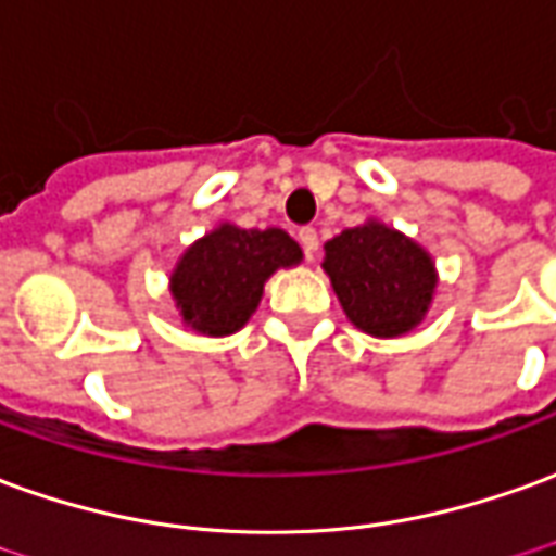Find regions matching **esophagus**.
Returning <instances> with one entry per match:
<instances>
[{
	"mask_svg": "<svg viewBox=\"0 0 556 556\" xmlns=\"http://www.w3.org/2000/svg\"><path fill=\"white\" fill-rule=\"evenodd\" d=\"M298 240H301V247H304L306 258H316V252H318V231H316V228H301V231H298Z\"/></svg>",
	"mask_w": 556,
	"mask_h": 556,
	"instance_id": "esophagus-1",
	"label": "esophagus"
}]
</instances>
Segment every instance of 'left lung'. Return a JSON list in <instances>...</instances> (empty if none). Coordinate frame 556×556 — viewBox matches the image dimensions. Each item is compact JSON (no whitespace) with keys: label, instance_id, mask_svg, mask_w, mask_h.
I'll return each instance as SVG.
<instances>
[{"label":"left lung","instance_id":"1","mask_svg":"<svg viewBox=\"0 0 556 556\" xmlns=\"http://www.w3.org/2000/svg\"><path fill=\"white\" fill-rule=\"evenodd\" d=\"M321 267L349 321L372 337L413 331L437 289L433 258L415 240L376 219L328 240Z\"/></svg>","mask_w":556,"mask_h":556}]
</instances>
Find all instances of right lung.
I'll return each instance as SVG.
<instances>
[{"mask_svg":"<svg viewBox=\"0 0 556 556\" xmlns=\"http://www.w3.org/2000/svg\"><path fill=\"white\" fill-rule=\"evenodd\" d=\"M301 258V247L282 228L258 231L223 223L180 255L170 294L192 331L225 337L250 321L270 274Z\"/></svg>","mask_w":556,"mask_h":556,"instance_id":"1","label":"right lung"}]
</instances>
